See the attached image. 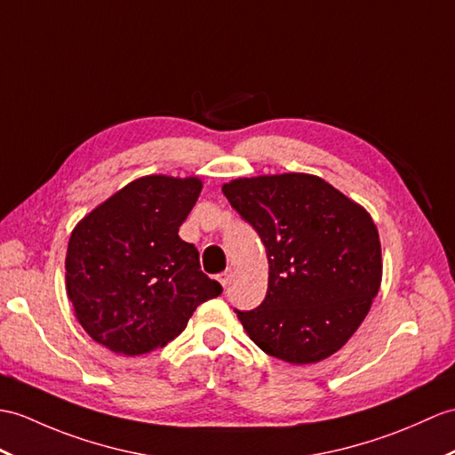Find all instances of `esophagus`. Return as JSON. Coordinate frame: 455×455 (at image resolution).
Instances as JSON below:
<instances>
[{
    "label": "esophagus",
    "mask_w": 455,
    "mask_h": 455,
    "mask_svg": "<svg viewBox=\"0 0 455 455\" xmlns=\"http://www.w3.org/2000/svg\"><path fill=\"white\" fill-rule=\"evenodd\" d=\"M230 279H232V269H227V271H223V273H220V275H219V283L223 284V287H228Z\"/></svg>",
    "instance_id": "obj_1"
}]
</instances>
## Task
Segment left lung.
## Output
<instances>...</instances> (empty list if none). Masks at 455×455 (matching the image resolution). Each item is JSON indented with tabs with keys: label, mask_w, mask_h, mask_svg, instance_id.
<instances>
[{
	"label": "left lung",
	"mask_w": 455,
	"mask_h": 455,
	"mask_svg": "<svg viewBox=\"0 0 455 455\" xmlns=\"http://www.w3.org/2000/svg\"><path fill=\"white\" fill-rule=\"evenodd\" d=\"M223 194L267 251L266 299L253 310H235L250 339L292 364L339 351L382 281L371 215L310 174L240 178Z\"/></svg>",
	"instance_id": "8db88e82"
}]
</instances>
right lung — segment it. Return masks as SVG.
Here are the masks:
<instances>
[{"label":"right lung","instance_id":"add662e5","mask_svg":"<svg viewBox=\"0 0 455 455\" xmlns=\"http://www.w3.org/2000/svg\"><path fill=\"white\" fill-rule=\"evenodd\" d=\"M199 192L197 178L145 176L71 232L68 297L94 341L128 356L151 353L223 292L202 271L197 248L178 236Z\"/></svg>","mask_w":455,"mask_h":455}]
</instances>
